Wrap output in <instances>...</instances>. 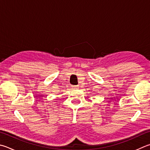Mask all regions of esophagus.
I'll use <instances>...</instances> for the list:
<instances>
[{"mask_svg":"<svg viewBox=\"0 0 150 150\" xmlns=\"http://www.w3.org/2000/svg\"><path fill=\"white\" fill-rule=\"evenodd\" d=\"M73 88H77V86H73Z\"/></svg>","mask_w":150,"mask_h":150,"instance_id":"obj_1","label":"esophagus"}]
</instances>
